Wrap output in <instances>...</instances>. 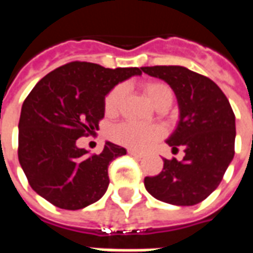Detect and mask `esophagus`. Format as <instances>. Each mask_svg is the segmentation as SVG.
<instances>
[{
  "mask_svg": "<svg viewBox=\"0 0 253 253\" xmlns=\"http://www.w3.org/2000/svg\"><path fill=\"white\" fill-rule=\"evenodd\" d=\"M128 154L132 156V157H137V159H142L143 157L142 153H139V152H137V150H131V149L128 150Z\"/></svg>",
  "mask_w": 253,
  "mask_h": 253,
  "instance_id": "esophagus-1",
  "label": "esophagus"
}]
</instances>
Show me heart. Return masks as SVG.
<instances>
[{"label": "heart", "instance_id": "1", "mask_svg": "<svg viewBox=\"0 0 253 253\" xmlns=\"http://www.w3.org/2000/svg\"><path fill=\"white\" fill-rule=\"evenodd\" d=\"M125 86L118 85L107 94L104 103L105 112L108 115H114L118 112L122 104V100L125 97ZM143 92L146 94L149 101L159 110V108H169L173 100L172 89L164 83L150 81L143 85ZM164 135V128L160 125H141L134 122H123L121 125H116L111 130V137L114 141L135 150H145L152 146L156 141Z\"/></svg>", "mask_w": 253, "mask_h": 253}]
</instances>
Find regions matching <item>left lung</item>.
<instances>
[{"label":"left lung","mask_w":253,"mask_h":253,"mask_svg":"<svg viewBox=\"0 0 253 253\" xmlns=\"http://www.w3.org/2000/svg\"><path fill=\"white\" fill-rule=\"evenodd\" d=\"M143 73L163 80L175 92L179 122L165 142L183 148L184 157L164 159L157 176L145 177L152 196L176 206L205 201L222 180L234 157L236 118L229 100L210 78L184 66H145Z\"/></svg>","instance_id":"8db88e82"}]
</instances>
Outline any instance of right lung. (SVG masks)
I'll use <instances>...</instances> for the list:
<instances>
[{"label": "right lung", "instance_id": "1", "mask_svg": "<svg viewBox=\"0 0 253 253\" xmlns=\"http://www.w3.org/2000/svg\"><path fill=\"white\" fill-rule=\"evenodd\" d=\"M142 69L89 62L58 67L36 84L21 107L19 161L30 186L54 206L78 210L97 202L110 184L108 165L126 149L105 141L89 154L77 139L99 130L105 96Z\"/></svg>", "mask_w": 253, "mask_h": 253}]
</instances>
